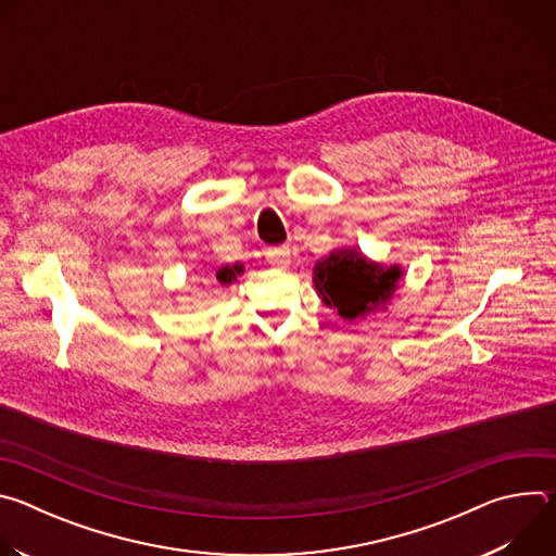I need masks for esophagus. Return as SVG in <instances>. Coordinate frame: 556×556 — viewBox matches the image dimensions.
I'll return each instance as SVG.
<instances>
[{
    "instance_id": "34e87169",
    "label": "esophagus",
    "mask_w": 556,
    "mask_h": 556,
    "mask_svg": "<svg viewBox=\"0 0 556 556\" xmlns=\"http://www.w3.org/2000/svg\"><path fill=\"white\" fill-rule=\"evenodd\" d=\"M266 257H268V264H273L275 268H288L290 266V249L288 247L270 249L266 253Z\"/></svg>"
}]
</instances>
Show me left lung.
Wrapping results in <instances>:
<instances>
[{"mask_svg":"<svg viewBox=\"0 0 556 556\" xmlns=\"http://www.w3.org/2000/svg\"><path fill=\"white\" fill-rule=\"evenodd\" d=\"M312 281L321 301L348 321L384 309L399 290L403 268L382 266L358 249H337L314 264Z\"/></svg>","mask_w":556,"mask_h":556,"instance_id":"left-lung-1","label":"left lung"}]
</instances>
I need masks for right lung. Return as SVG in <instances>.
Listing matches in <instances>:
<instances>
[{
  "mask_svg": "<svg viewBox=\"0 0 556 556\" xmlns=\"http://www.w3.org/2000/svg\"><path fill=\"white\" fill-rule=\"evenodd\" d=\"M240 275H244V266L237 262V264H226V266H222L217 273H215V277H217V281L222 283V286H230V283H235L237 281V277Z\"/></svg>",
  "mask_w": 556,
  "mask_h": 556,
  "instance_id": "add662e5",
  "label": "right lung"
}]
</instances>
